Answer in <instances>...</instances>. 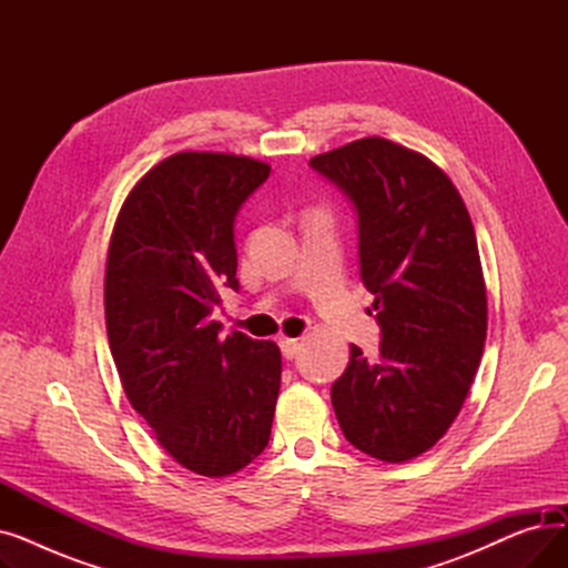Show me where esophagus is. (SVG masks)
Returning a JSON list of instances; mask_svg holds the SVG:
<instances>
[{"mask_svg":"<svg viewBox=\"0 0 568 568\" xmlns=\"http://www.w3.org/2000/svg\"><path fill=\"white\" fill-rule=\"evenodd\" d=\"M278 345H281V352H283L285 359H294L296 352H300V341H296V338L281 336V338H278Z\"/></svg>","mask_w":568,"mask_h":568,"instance_id":"34e87169","label":"esophagus"}]
</instances>
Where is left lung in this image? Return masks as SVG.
Wrapping results in <instances>:
<instances>
[{"mask_svg":"<svg viewBox=\"0 0 568 568\" xmlns=\"http://www.w3.org/2000/svg\"><path fill=\"white\" fill-rule=\"evenodd\" d=\"M308 165L354 206L382 332L375 362L349 347L334 412L359 452L412 460L449 430L484 354L488 300L471 219L449 176L392 140H354Z\"/></svg>","mask_w":568,"mask_h":568,"instance_id":"left-lung-1","label":"left lung"}]
</instances>
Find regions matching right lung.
<instances>
[{"label": "right lung", "instance_id": "add662e5", "mask_svg": "<svg viewBox=\"0 0 568 568\" xmlns=\"http://www.w3.org/2000/svg\"><path fill=\"white\" fill-rule=\"evenodd\" d=\"M272 168L182 152L133 186L110 236L105 326L133 409L163 449L202 476H227L268 444L281 349L221 338V290H239L234 219Z\"/></svg>", "mask_w": 568, "mask_h": 568}]
</instances>
